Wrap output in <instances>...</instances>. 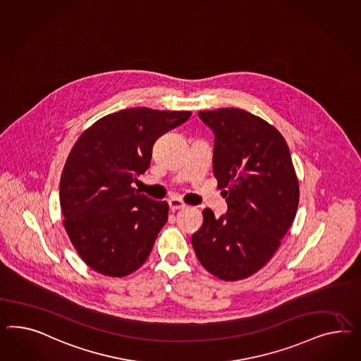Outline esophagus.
<instances>
[{"mask_svg":"<svg viewBox=\"0 0 361 361\" xmlns=\"http://www.w3.org/2000/svg\"><path fill=\"white\" fill-rule=\"evenodd\" d=\"M168 204H169V207H171V210H180V209H185V204L180 200V198H177V197H172L171 200H168Z\"/></svg>","mask_w":361,"mask_h":361,"instance_id":"obj_1","label":"esophagus"}]
</instances>
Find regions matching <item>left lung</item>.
<instances>
[{"label": "left lung", "mask_w": 361, "mask_h": 361, "mask_svg": "<svg viewBox=\"0 0 361 361\" xmlns=\"http://www.w3.org/2000/svg\"><path fill=\"white\" fill-rule=\"evenodd\" d=\"M198 116L214 131L213 173L227 213L215 218L205 209L192 245L207 272L224 281L243 280L272 259L292 226L298 178L285 139L267 121L235 107Z\"/></svg>", "instance_id": "obj_1"}]
</instances>
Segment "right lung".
Listing matches in <instances>:
<instances>
[{"instance_id": "1", "label": "right lung", "mask_w": 361, "mask_h": 361, "mask_svg": "<svg viewBox=\"0 0 361 361\" xmlns=\"http://www.w3.org/2000/svg\"><path fill=\"white\" fill-rule=\"evenodd\" d=\"M190 116L125 109L98 119L72 147L60 178L63 224L93 271L125 277L151 254L169 206L140 195L131 184L148 169L156 140Z\"/></svg>"}]
</instances>
